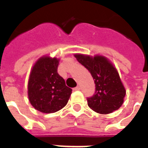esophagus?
<instances>
[{
    "mask_svg": "<svg viewBox=\"0 0 148 148\" xmlns=\"http://www.w3.org/2000/svg\"><path fill=\"white\" fill-rule=\"evenodd\" d=\"M73 90H74V91H76V90H80V86H77L74 87Z\"/></svg>",
    "mask_w": 148,
    "mask_h": 148,
    "instance_id": "esophagus-1",
    "label": "esophagus"
}]
</instances>
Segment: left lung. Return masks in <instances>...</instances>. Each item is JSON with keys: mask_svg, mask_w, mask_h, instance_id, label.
<instances>
[{"mask_svg": "<svg viewBox=\"0 0 148 148\" xmlns=\"http://www.w3.org/2000/svg\"><path fill=\"white\" fill-rule=\"evenodd\" d=\"M74 57L90 71L94 80L95 93L87 97L89 107L101 114L117 110L124 102L126 91L114 66L101 55L90 57L76 54Z\"/></svg>", "mask_w": 148, "mask_h": 148, "instance_id": "obj_1", "label": "left lung"}]
</instances>
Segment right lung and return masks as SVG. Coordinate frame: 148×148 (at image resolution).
<instances>
[{"label": "right lung", "mask_w": 148, "mask_h": 148, "mask_svg": "<svg viewBox=\"0 0 148 148\" xmlns=\"http://www.w3.org/2000/svg\"><path fill=\"white\" fill-rule=\"evenodd\" d=\"M59 59L43 56L35 63L27 84L29 101L35 109L44 113H52L64 107L72 90L58 74Z\"/></svg>", "instance_id": "add662e5"}]
</instances>
